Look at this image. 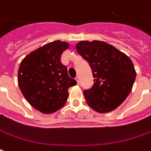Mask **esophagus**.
<instances>
[{
	"label": "esophagus",
	"instance_id": "obj_1",
	"mask_svg": "<svg viewBox=\"0 0 151 151\" xmlns=\"http://www.w3.org/2000/svg\"><path fill=\"white\" fill-rule=\"evenodd\" d=\"M75 79L76 81H77V83H78V84H79V83H80V82H79V77H76Z\"/></svg>",
	"mask_w": 151,
	"mask_h": 151
}]
</instances>
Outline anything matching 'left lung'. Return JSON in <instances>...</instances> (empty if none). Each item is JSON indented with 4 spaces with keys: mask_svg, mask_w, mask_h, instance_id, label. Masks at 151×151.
<instances>
[{
    "mask_svg": "<svg viewBox=\"0 0 151 151\" xmlns=\"http://www.w3.org/2000/svg\"><path fill=\"white\" fill-rule=\"evenodd\" d=\"M76 49L88 62L93 75L92 86L83 91L87 105L99 113L115 109L127 97L136 79L132 60L104 42L83 41Z\"/></svg>",
    "mask_w": 151,
    "mask_h": 151,
    "instance_id": "1",
    "label": "left lung"
}]
</instances>
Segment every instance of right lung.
I'll return each instance as SVG.
<instances>
[{
  "label": "right lung",
  "mask_w": 151,
  "mask_h": 151,
  "mask_svg": "<svg viewBox=\"0 0 151 151\" xmlns=\"http://www.w3.org/2000/svg\"><path fill=\"white\" fill-rule=\"evenodd\" d=\"M68 44L60 41L48 43L22 60L18 83L30 105L43 114H51L65 105L70 86L77 84L61 63V55Z\"/></svg>",
  "instance_id": "right-lung-1"
}]
</instances>
